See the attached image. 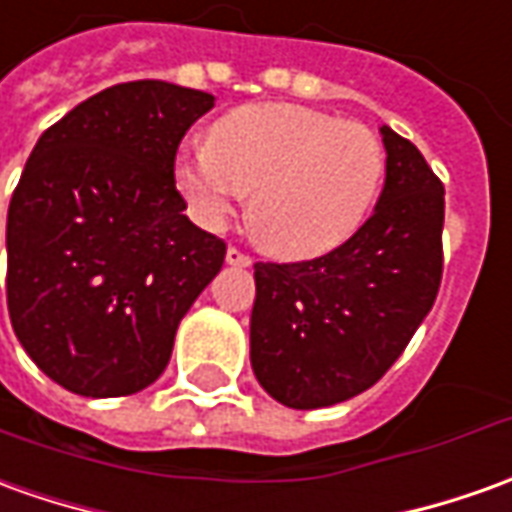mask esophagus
Returning a JSON list of instances; mask_svg holds the SVG:
<instances>
[{
    "label": "esophagus",
    "mask_w": 512,
    "mask_h": 512,
    "mask_svg": "<svg viewBox=\"0 0 512 512\" xmlns=\"http://www.w3.org/2000/svg\"><path fill=\"white\" fill-rule=\"evenodd\" d=\"M225 262L234 264V267H250V262H253V259H250L248 253H242L239 248H228L225 250Z\"/></svg>",
    "instance_id": "1"
}]
</instances>
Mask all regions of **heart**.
Masks as SVG:
<instances>
[{
	"mask_svg": "<svg viewBox=\"0 0 512 512\" xmlns=\"http://www.w3.org/2000/svg\"><path fill=\"white\" fill-rule=\"evenodd\" d=\"M384 147L359 122L290 102L242 105L209 130V147L178 158L175 183L197 220L217 228L250 196L259 245L315 259L368 220L384 181Z\"/></svg>",
	"mask_w": 512,
	"mask_h": 512,
	"instance_id": "1",
	"label": "heart"
}]
</instances>
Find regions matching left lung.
Returning <instances> with one entry per match:
<instances>
[{"mask_svg":"<svg viewBox=\"0 0 512 512\" xmlns=\"http://www.w3.org/2000/svg\"><path fill=\"white\" fill-rule=\"evenodd\" d=\"M387 178L370 220L309 262H256L250 365L292 410L365 393L401 357L438 298L443 183L421 150L382 125Z\"/></svg>","mask_w":512,"mask_h":512,"instance_id":"obj_1","label":"left lung"}]
</instances>
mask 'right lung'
<instances>
[{
    "label": "right lung",
    "instance_id": "add662e5",
    "mask_svg": "<svg viewBox=\"0 0 512 512\" xmlns=\"http://www.w3.org/2000/svg\"><path fill=\"white\" fill-rule=\"evenodd\" d=\"M206 91L119 83L41 133L7 209V312L38 368L86 398L153 384L225 262L175 189Z\"/></svg>",
    "mask_w": 512,
    "mask_h": 512
}]
</instances>
